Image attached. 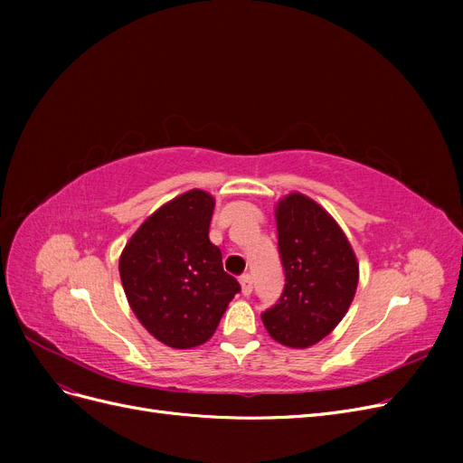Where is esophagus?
<instances>
[{"mask_svg":"<svg viewBox=\"0 0 463 463\" xmlns=\"http://www.w3.org/2000/svg\"><path fill=\"white\" fill-rule=\"evenodd\" d=\"M240 284H241L243 296H250V291H253V278H250V274H243L240 278Z\"/></svg>","mask_w":463,"mask_h":463,"instance_id":"1","label":"esophagus"}]
</instances>
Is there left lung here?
Wrapping results in <instances>:
<instances>
[{
	"instance_id": "obj_1",
	"label": "left lung",
	"mask_w": 463,
	"mask_h": 463,
	"mask_svg": "<svg viewBox=\"0 0 463 463\" xmlns=\"http://www.w3.org/2000/svg\"><path fill=\"white\" fill-rule=\"evenodd\" d=\"M276 223L286 284L279 299L260 317L276 342L309 347L347 313L359 266L338 223L305 194L291 193L279 201Z\"/></svg>"
}]
</instances>
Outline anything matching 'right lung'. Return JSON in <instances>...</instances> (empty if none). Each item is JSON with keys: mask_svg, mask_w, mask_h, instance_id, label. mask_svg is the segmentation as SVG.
Here are the masks:
<instances>
[{"mask_svg": "<svg viewBox=\"0 0 463 463\" xmlns=\"http://www.w3.org/2000/svg\"><path fill=\"white\" fill-rule=\"evenodd\" d=\"M214 199L193 189L158 208L125 245L119 276L137 318L162 344L187 349L218 328L240 282L208 240Z\"/></svg>", "mask_w": 463, "mask_h": 463, "instance_id": "add662e5", "label": "right lung"}]
</instances>
